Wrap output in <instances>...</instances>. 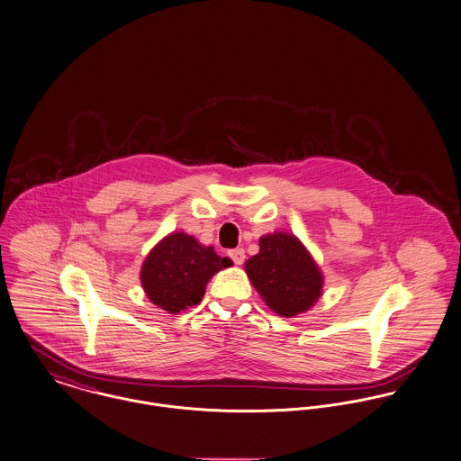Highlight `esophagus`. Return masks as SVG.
<instances>
[{
  "label": "esophagus",
  "mask_w": 461,
  "mask_h": 461,
  "mask_svg": "<svg viewBox=\"0 0 461 461\" xmlns=\"http://www.w3.org/2000/svg\"><path fill=\"white\" fill-rule=\"evenodd\" d=\"M230 256H231V259H233L235 265H242L244 259H246V253H244V249H240V248L230 251Z\"/></svg>",
  "instance_id": "1"
}]
</instances>
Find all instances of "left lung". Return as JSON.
<instances>
[{
    "mask_svg": "<svg viewBox=\"0 0 461 461\" xmlns=\"http://www.w3.org/2000/svg\"><path fill=\"white\" fill-rule=\"evenodd\" d=\"M246 274L265 304L279 316L306 312L321 297L320 267L306 246L286 231L259 237V253L246 261Z\"/></svg>",
    "mask_w": 461,
    "mask_h": 461,
    "instance_id": "obj_1",
    "label": "left lung"
}]
</instances>
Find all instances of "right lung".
<instances>
[{"instance_id":"right-lung-1","label":"right lung","mask_w":461,"mask_h":461,"mask_svg":"<svg viewBox=\"0 0 461 461\" xmlns=\"http://www.w3.org/2000/svg\"><path fill=\"white\" fill-rule=\"evenodd\" d=\"M230 265L233 261L221 258L212 246L200 244L184 231H173L147 255L140 279L152 304L176 314L200 304L212 276Z\"/></svg>"}]
</instances>
